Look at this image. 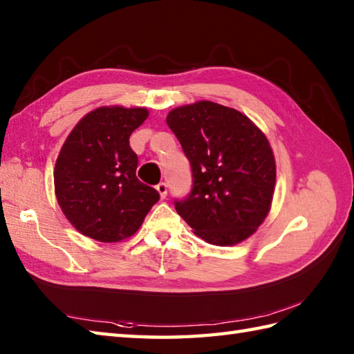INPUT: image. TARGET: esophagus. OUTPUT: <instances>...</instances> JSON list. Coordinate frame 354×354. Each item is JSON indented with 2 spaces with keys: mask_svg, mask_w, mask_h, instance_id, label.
I'll list each match as a JSON object with an SVG mask.
<instances>
[{
  "mask_svg": "<svg viewBox=\"0 0 354 354\" xmlns=\"http://www.w3.org/2000/svg\"><path fill=\"white\" fill-rule=\"evenodd\" d=\"M156 192L160 193V196H161V199H164L165 196H167V184L165 183H160L156 185Z\"/></svg>",
  "mask_w": 354,
  "mask_h": 354,
  "instance_id": "obj_1",
  "label": "esophagus"
}]
</instances>
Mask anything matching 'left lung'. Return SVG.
Segmentation results:
<instances>
[{
  "instance_id": "obj_1",
  "label": "left lung",
  "mask_w": 354,
  "mask_h": 354,
  "mask_svg": "<svg viewBox=\"0 0 354 354\" xmlns=\"http://www.w3.org/2000/svg\"><path fill=\"white\" fill-rule=\"evenodd\" d=\"M167 124L189 158L193 187L175 201L194 234L217 246L252 236L270 209L275 160L266 135L250 118L202 100L171 109Z\"/></svg>"
}]
</instances>
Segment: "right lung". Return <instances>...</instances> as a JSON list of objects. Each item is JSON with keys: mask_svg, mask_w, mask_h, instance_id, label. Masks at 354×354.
Masks as SVG:
<instances>
[{"mask_svg": "<svg viewBox=\"0 0 354 354\" xmlns=\"http://www.w3.org/2000/svg\"><path fill=\"white\" fill-rule=\"evenodd\" d=\"M146 108L102 106L66 137L55 165V193L66 219L82 234L104 243L138 231L158 199L138 181L131 133L145 123Z\"/></svg>", "mask_w": 354, "mask_h": 354, "instance_id": "add662e5", "label": "right lung"}]
</instances>
